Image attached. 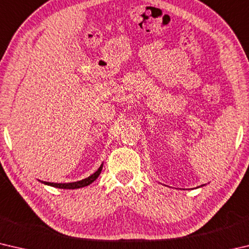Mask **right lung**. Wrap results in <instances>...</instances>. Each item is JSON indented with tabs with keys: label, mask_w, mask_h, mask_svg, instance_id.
<instances>
[{
	"label": "right lung",
	"mask_w": 249,
	"mask_h": 249,
	"mask_svg": "<svg viewBox=\"0 0 249 249\" xmlns=\"http://www.w3.org/2000/svg\"><path fill=\"white\" fill-rule=\"evenodd\" d=\"M102 168L103 165H101V167L98 169V171H95L93 175H91L89 178L87 179H83L81 181H77V182H70V183H53V182H44V181H41V182H44L45 184H48V185H52V187L54 188H59V189H79V188H83V187H87V185L91 184L93 181L98 178L100 176L101 171H102Z\"/></svg>",
	"instance_id": "obj_1"
}]
</instances>
